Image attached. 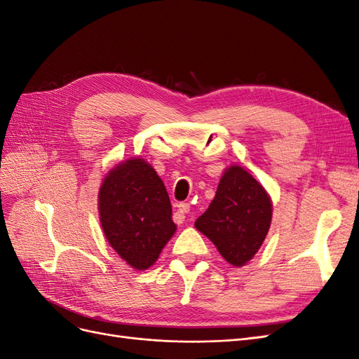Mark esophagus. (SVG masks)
<instances>
[{
	"mask_svg": "<svg viewBox=\"0 0 359 359\" xmlns=\"http://www.w3.org/2000/svg\"><path fill=\"white\" fill-rule=\"evenodd\" d=\"M190 212V205L187 202H181L178 203V214L184 219V214Z\"/></svg>",
	"mask_w": 359,
	"mask_h": 359,
	"instance_id": "1",
	"label": "esophagus"
}]
</instances>
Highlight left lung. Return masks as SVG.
<instances>
[{
  "label": "left lung",
  "mask_w": 359,
  "mask_h": 359,
  "mask_svg": "<svg viewBox=\"0 0 359 359\" xmlns=\"http://www.w3.org/2000/svg\"><path fill=\"white\" fill-rule=\"evenodd\" d=\"M273 219V201L252 173L232 165L226 168L215 196L196 229L233 266H244L262 247Z\"/></svg>",
  "instance_id": "left-lung-1"
}]
</instances>
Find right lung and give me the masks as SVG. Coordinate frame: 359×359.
<instances>
[{"label":"right lung","instance_id":"right-lung-1","mask_svg":"<svg viewBox=\"0 0 359 359\" xmlns=\"http://www.w3.org/2000/svg\"><path fill=\"white\" fill-rule=\"evenodd\" d=\"M99 219L107 243L132 268L156 264L177 231L165 184L140 157L118 163L99 190Z\"/></svg>","mask_w":359,"mask_h":359}]
</instances>
